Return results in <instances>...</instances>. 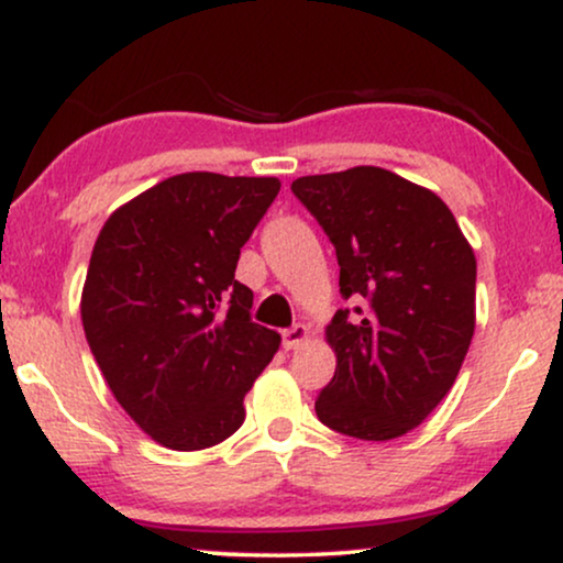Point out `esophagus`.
Segmentation results:
<instances>
[{
    "label": "esophagus",
    "mask_w": 563,
    "mask_h": 563,
    "mask_svg": "<svg viewBox=\"0 0 563 563\" xmlns=\"http://www.w3.org/2000/svg\"><path fill=\"white\" fill-rule=\"evenodd\" d=\"M306 338H309V327H306V324H294V327H290V330L283 332V347H286V351H294V347L301 345Z\"/></svg>",
    "instance_id": "1"
}]
</instances>
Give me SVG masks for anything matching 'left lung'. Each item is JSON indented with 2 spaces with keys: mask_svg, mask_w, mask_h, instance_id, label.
Segmentation results:
<instances>
[{
  "mask_svg": "<svg viewBox=\"0 0 563 563\" xmlns=\"http://www.w3.org/2000/svg\"><path fill=\"white\" fill-rule=\"evenodd\" d=\"M290 191L340 265L327 343L338 355L317 416L364 441L408 433L444 400L475 332V254L433 191L387 168L301 176Z\"/></svg>",
  "mask_w": 563,
  "mask_h": 563,
  "instance_id": "left-lung-1",
  "label": "left lung"
}]
</instances>
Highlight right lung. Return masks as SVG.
Here are the masks:
<instances>
[{
    "label": "right lung",
    "mask_w": 563,
    "mask_h": 563,
    "mask_svg": "<svg viewBox=\"0 0 563 563\" xmlns=\"http://www.w3.org/2000/svg\"><path fill=\"white\" fill-rule=\"evenodd\" d=\"M280 191L273 176H170L122 205L85 277V338L119 405L168 450L220 444L280 345L252 322L241 246Z\"/></svg>",
    "instance_id": "right-lung-1"
}]
</instances>
